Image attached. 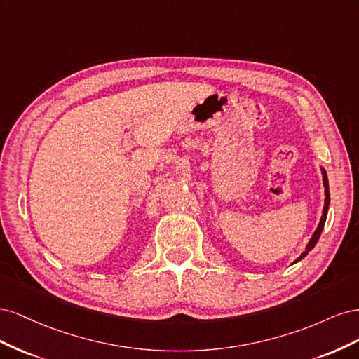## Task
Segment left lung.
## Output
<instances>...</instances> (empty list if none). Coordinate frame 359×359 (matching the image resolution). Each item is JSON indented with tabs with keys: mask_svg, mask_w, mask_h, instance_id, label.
<instances>
[{
	"mask_svg": "<svg viewBox=\"0 0 359 359\" xmlns=\"http://www.w3.org/2000/svg\"><path fill=\"white\" fill-rule=\"evenodd\" d=\"M320 169H322V177H323V187H325V205H323V211H322L320 222H319V224H318V229L314 231L313 236L310 238V241H309V244H307L306 250H304V252L301 253V256H299V257H298V259H297L295 262H293V264L299 262L301 259H304V257H306V256L309 255V252H311L313 247L316 245V243H318V240H319V236H320L322 231H323L325 222H327V214H328V208H330V187H328V177H327V172H325V169H323V168H320Z\"/></svg>",
	"mask_w": 359,
	"mask_h": 359,
	"instance_id": "1",
	"label": "left lung"
}]
</instances>
